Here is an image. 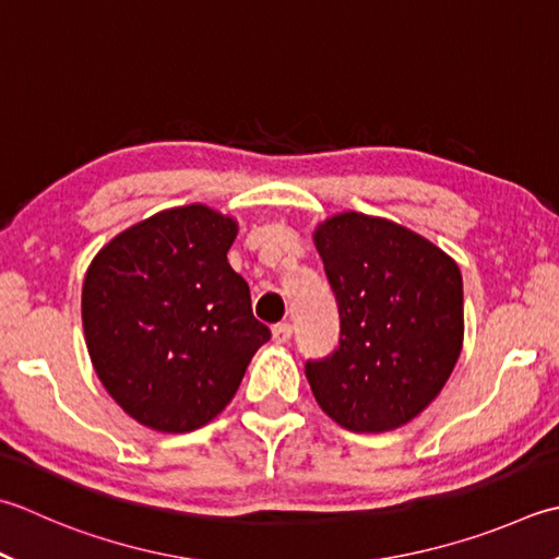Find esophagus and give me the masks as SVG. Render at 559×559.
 Instances as JSON below:
<instances>
[{
  "instance_id": "34e87169",
  "label": "esophagus",
  "mask_w": 559,
  "mask_h": 559,
  "mask_svg": "<svg viewBox=\"0 0 559 559\" xmlns=\"http://www.w3.org/2000/svg\"><path fill=\"white\" fill-rule=\"evenodd\" d=\"M271 334H273V342H276V344H286L290 334H293V326H290V322H278V324H273Z\"/></svg>"
}]
</instances>
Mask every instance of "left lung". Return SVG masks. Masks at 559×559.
I'll use <instances>...</instances> for the list:
<instances>
[{
  "instance_id": "8db88e82",
  "label": "left lung",
  "mask_w": 559,
  "mask_h": 559,
  "mask_svg": "<svg viewBox=\"0 0 559 559\" xmlns=\"http://www.w3.org/2000/svg\"><path fill=\"white\" fill-rule=\"evenodd\" d=\"M342 317L338 348L305 376L326 417L354 433L409 424L439 397L463 348V276L431 239L356 211L312 233Z\"/></svg>"
}]
</instances>
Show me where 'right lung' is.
<instances>
[{
	"instance_id": "right-lung-1",
	"label": "right lung",
	"mask_w": 559,
	"mask_h": 559,
	"mask_svg": "<svg viewBox=\"0 0 559 559\" xmlns=\"http://www.w3.org/2000/svg\"><path fill=\"white\" fill-rule=\"evenodd\" d=\"M237 229L211 205L167 207L118 233L86 269L92 366L118 407L152 431L213 421L271 338L227 261Z\"/></svg>"
}]
</instances>
